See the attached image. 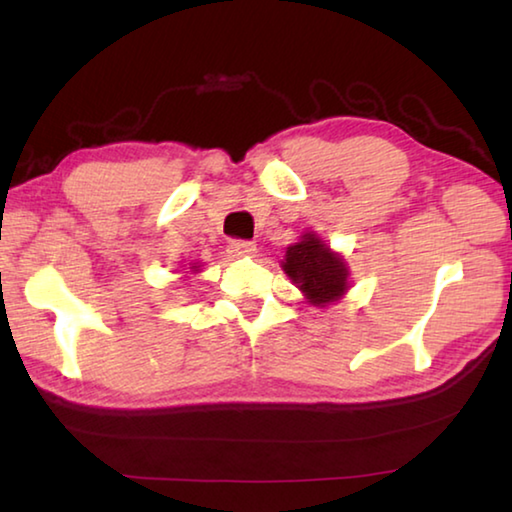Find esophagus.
<instances>
[{
  "instance_id": "obj_1",
  "label": "esophagus",
  "mask_w": 512,
  "mask_h": 512,
  "mask_svg": "<svg viewBox=\"0 0 512 512\" xmlns=\"http://www.w3.org/2000/svg\"><path fill=\"white\" fill-rule=\"evenodd\" d=\"M255 250L257 248H255L253 241H241V239L230 241V246H228V253L232 257H253Z\"/></svg>"
}]
</instances>
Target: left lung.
Returning <instances> with one entry per match:
<instances>
[{
  "mask_svg": "<svg viewBox=\"0 0 512 512\" xmlns=\"http://www.w3.org/2000/svg\"><path fill=\"white\" fill-rule=\"evenodd\" d=\"M282 271L318 309L339 302L350 289V266L345 257L329 248L314 230L302 232L282 259Z\"/></svg>",
  "mask_w": 512,
  "mask_h": 512,
  "instance_id": "left-lung-1",
  "label": "left lung"
}]
</instances>
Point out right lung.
I'll return each mask as SVG.
<instances>
[{
  "instance_id": "obj_1",
  "label": "right lung",
  "mask_w": 512,
  "mask_h": 512,
  "mask_svg": "<svg viewBox=\"0 0 512 512\" xmlns=\"http://www.w3.org/2000/svg\"><path fill=\"white\" fill-rule=\"evenodd\" d=\"M201 262H194V264H189V268H192V271H189V273H192V275H196V273H201Z\"/></svg>"
}]
</instances>
